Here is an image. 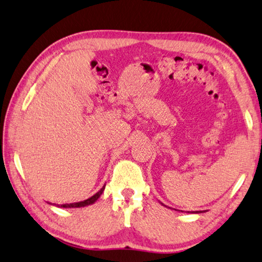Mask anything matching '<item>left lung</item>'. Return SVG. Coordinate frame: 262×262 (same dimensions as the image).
I'll list each match as a JSON object with an SVG mask.
<instances>
[{
    "label": "left lung",
    "mask_w": 262,
    "mask_h": 262,
    "mask_svg": "<svg viewBox=\"0 0 262 262\" xmlns=\"http://www.w3.org/2000/svg\"><path fill=\"white\" fill-rule=\"evenodd\" d=\"M160 204H161V205H164L163 203H160ZM164 206H166V205H164ZM188 213H189V212H188ZM190 213H199V212H198V211H196V212H190Z\"/></svg>",
    "instance_id": "obj_1"
}]
</instances>
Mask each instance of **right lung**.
Here are the masks:
<instances>
[{
    "label": "right lung",
    "instance_id": "right-lung-1",
    "mask_svg": "<svg viewBox=\"0 0 262 262\" xmlns=\"http://www.w3.org/2000/svg\"><path fill=\"white\" fill-rule=\"evenodd\" d=\"M104 189H105V184L103 185L102 189L99 190L98 192H96L94 194V196H92L88 199H85V201H82V202H79V203H71V204H63V205H57L58 207H63V208H75V207H84V206H88V205H92V204H94L95 202L97 201V199L101 197V194L103 193Z\"/></svg>",
    "mask_w": 262,
    "mask_h": 262
}]
</instances>
